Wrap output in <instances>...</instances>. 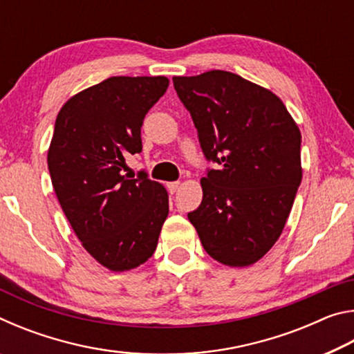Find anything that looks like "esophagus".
Returning <instances> with one entry per match:
<instances>
[{
  "instance_id": "1",
  "label": "esophagus",
  "mask_w": 354,
  "mask_h": 354,
  "mask_svg": "<svg viewBox=\"0 0 354 354\" xmlns=\"http://www.w3.org/2000/svg\"><path fill=\"white\" fill-rule=\"evenodd\" d=\"M179 185H181L179 183H169L167 184V189H169L170 194H175V192L179 189Z\"/></svg>"
}]
</instances>
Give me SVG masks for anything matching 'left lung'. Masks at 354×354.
Instances as JSON below:
<instances>
[{
    "instance_id": "left-lung-1",
    "label": "left lung",
    "mask_w": 354,
    "mask_h": 354,
    "mask_svg": "<svg viewBox=\"0 0 354 354\" xmlns=\"http://www.w3.org/2000/svg\"><path fill=\"white\" fill-rule=\"evenodd\" d=\"M206 159L203 201L187 214L206 253L223 266L248 267L283 232L301 183V133L283 101L225 70L175 76Z\"/></svg>"
}]
</instances>
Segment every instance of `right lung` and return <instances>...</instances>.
I'll list each match as a JSON object with an SVG mask.
<instances>
[{
	"label": "right lung",
	"mask_w": 354,
	"mask_h": 354,
	"mask_svg": "<svg viewBox=\"0 0 354 354\" xmlns=\"http://www.w3.org/2000/svg\"><path fill=\"white\" fill-rule=\"evenodd\" d=\"M165 76H112L71 97L57 113L48 170L82 247L111 272L147 262L169 215V194L140 171L123 175L142 151L147 112L169 87Z\"/></svg>",
	"instance_id": "1"
}]
</instances>
